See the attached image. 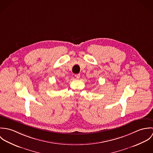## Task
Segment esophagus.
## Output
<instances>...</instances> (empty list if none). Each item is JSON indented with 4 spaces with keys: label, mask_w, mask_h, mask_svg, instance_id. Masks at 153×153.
<instances>
[{
    "label": "esophagus",
    "mask_w": 153,
    "mask_h": 153,
    "mask_svg": "<svg viewBox=\"0 0 153 153\" xmlns=\"http://www.w3.org/2000/svg\"><path fill=\"white\" fill-rule=\"evenodd\" d=\"M75 76L76 79H79L80 78V75L79 74H76V75H75Z\"/></svg>",
    "instance_id": "obj_1"
}]
</instances>
